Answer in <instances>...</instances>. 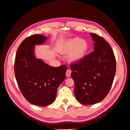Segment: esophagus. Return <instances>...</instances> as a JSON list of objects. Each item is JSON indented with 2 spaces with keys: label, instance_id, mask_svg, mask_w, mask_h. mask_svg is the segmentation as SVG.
I'll return each instance as SVG.
<instances>
[{
  "label": "esophagus",
  "instance_id": "esophagus-1",
  "mask_svg": "<svg viewBox=\"0 0 130 130\" xmlns=\"http://www.w3.org/2000/svg\"><path fill=\"white\" fill-rule=\"evenodd\" d=\"M71 73H72V71L70 69L67 70V71H66V76H67V77H70V75H71Z\"/></svg>",
  "mask_w": 130,
  "mask_h": 130
}]
</instances>
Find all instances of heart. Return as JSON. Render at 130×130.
<instances>
[{"mask_svg": "<svg viewBox=\"0 0 130 130\" xmlns=\"http://www.w3.org/2000/svg\"><path fill=\"white\" fill-rule=\"evenodd\" d=\"M89 49L88 43L80 38H74L65 41L58 51L61 54H70L69 60L73 63H78L85 58Z\"/></svg>", "mask_w": 130, "mask_h": 130, "instance_id": "b5f03b06", "label": "heart"}]
</instances>
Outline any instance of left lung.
Listing matches in <instances>:
<instances>
[{
	"mask_svg": "<svg viewBox=\"0 0 130 130\" xmlns=\"http://www.w3.org/2000/svg\"><path fill=\"white\" fill-rule=\"evenodd\" d=\"M94 52L81 61L70 65L76 100L85 105L101 101L107 95L115 78L116 63L109 43L96 34L90 33Z\"/></svg>",
	"mask_w": 130,
	"mask_h": 130,
	"instance_id": "1",
	"label": "left lung"
}]
</instances>
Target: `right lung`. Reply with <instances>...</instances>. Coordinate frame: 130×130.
I'll use <instances>...</instances> for the list:
<instances>
[{"label":"right lung","mask_w":130,"mask_h":130,"mask_svg":"<svg viewBox=\"0 0 130 130\" xmlns=\"http://www.w3.org/2000/svg\"><path fill=\"white\" fill-rule=\"evenodd\" d=\"M47 37L36 34L27 37L19 46L14 73L23 96L31 104L46 106L56 99L57 89L66 77L67 66H50L35 56V45H43Z\"/></svg>","instance_id":"obj_1"}]
</instances>
